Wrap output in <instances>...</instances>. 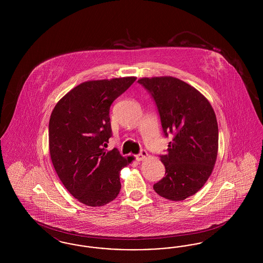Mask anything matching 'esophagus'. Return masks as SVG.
Wrapping results in <instances>:
<instances>
[{
  "mask_svg": "<svg viewBox=\"0 0 263 263\" xmlns=\"http://www.w3.org/2000/svg\"><path fill=\"white\" fill-rule=\"evenodd\" d=\"M147 156H148V153H147L146 151L141 150L140 151V153L135 156V158H136V160H137V161L140 162V161H143L144 159H146V158H147Z\"/></svg>",
  "mask_w": 263,
  "mask_h": 263,
  "instance_id": "esophagus-1",
  "label": "esophagus"
}]
</instances>
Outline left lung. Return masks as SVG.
I'll use <instances>...</instances> for the list:
<instances>
[{"mask_svg":"<svg viewBox=\"0 0 263 263\" xmlns=\"http://www.w3.org/2000/svg\"><path fill=\"white\" fill-rule=\"evenodd\" d=\"M138 83L155 101L164 136H173L166 155H160L165 174L154 190L168 200H184L212 174L219 140L216 115L208 100L181 80L155 77Z\"/></svg>","mask_w":263,"mask_h":263,"instance_id":"obj_1","label":"left lung"}]
</instances>
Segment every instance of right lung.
Instances as JSON below:
<instances>
[{"mask_svg": "<svg viewBox=\"0 0 263 263\" xmlns=\"http://www.w3.org/2000/svg\"><path fill=\"white\" fill-rule=\"evenodd\" d=\"M135 77L88 81L58 101L49 120V150L66 189L85 205L103 206L120 191V171L133 158L107 151L112 136L109 109Z\"/></svg>", "mask_w": 263, "mask_h": 263, "instance_id": "add662e5", "label": "right lung"}]
</instances>
